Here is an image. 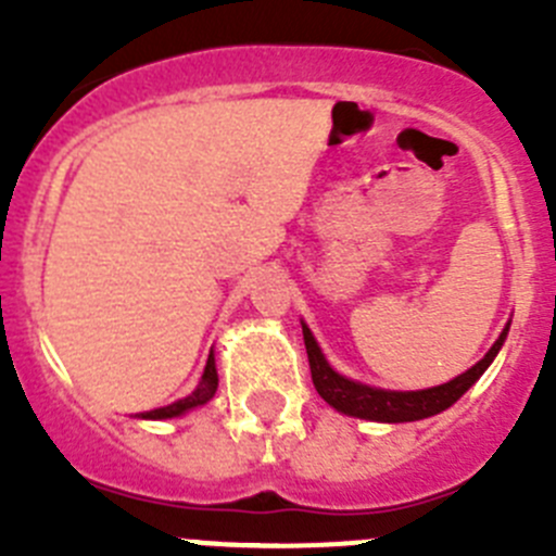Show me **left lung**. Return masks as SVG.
Listing matches in <instances>:
<instances>
[{
    "label": "left lung",
    "instance_id": "8db88e82",
    "mask_svg": "<svg viewBox=\"0 0 556 556\" xmlns=\"http://www.w3.org/2000/svg\"><path fill=\"white\" fill-rule=\"evenodd\" d=\"M509 326L501 331V337L495 339V345L490 348L488 356L476 362L470 370H465L462 376H456L454 381L440 387H431V390H417V392H392V390H376V387L358 384L351 378L339 376L337 370H331V365L326 362L323 351L314 342L312 331L303 326V342H306L308 353V367H312V381L314 390L320 392V397L326 404H331L337 412H345L353 417H365V420H381V424H409V420H424V417L437 415V412L448 409L451 404H456L470 387L479 381V376L490 367V362L495 358V353L501 351L504 339H507Z\"/></svg>",
    "mask_w": 556,
    "mask_h": 556
}]
</instances>
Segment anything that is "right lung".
I'll use <instances>...</instances> for the list:
<instances>
[{
  "label": "right lung",
  "mask_w": 556,
  "mask_h": 556,
  "mask_svg": "<svg viewBox=\"0 0 556 556\" xmlns=\"http://www.w3.org/2000/svg\"><path fill=\"white\" fill-rule=\"evenodd\" d=\"M217 365H214V353L208 356V362H205V372H203V381L198 384V390L191 392V395L180 397V401H175V404L169 406H161V409H152V412H144L141 417H150V420H164V417H178L184 415V412L194 409V406H203L208 404L211 397H214V392H217Z\"/></svg>",
  "instance_id": "1"
}]
</instances>
